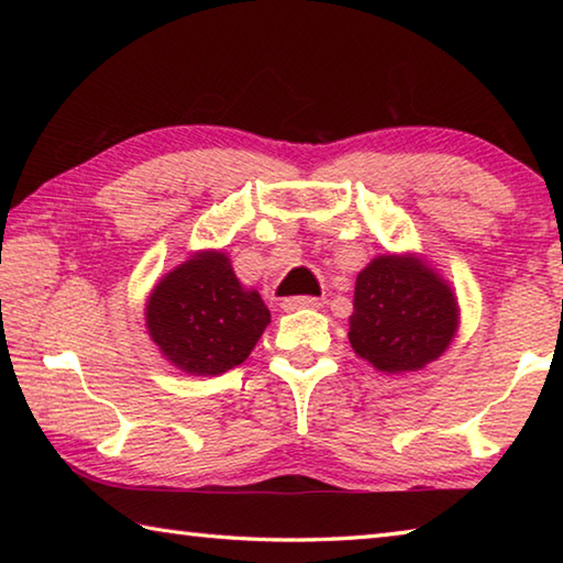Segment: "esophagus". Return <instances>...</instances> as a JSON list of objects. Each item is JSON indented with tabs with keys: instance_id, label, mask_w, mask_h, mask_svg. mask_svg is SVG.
<instances>
[{
	"instance_id": "obj_1",
	"label": "esophagus",
	"mask_w": 563,
	"mask_h": 563,
	"mask_svg": "<svg viewBox=\"0 0 563 563\" xmlns=\"http://www.w3.org/2000/svg\"><path fill=\"white\" fill-rule=\"evenodd\" d=\"M305 308H322V298H285L283 300L285 312H295Z\"/></svg>"
}]
</instances>
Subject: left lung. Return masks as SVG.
Returning <instances> with one entry per match:
<instances>
[{"mask_svg": "<svg viewBox=\"0 0 563 563\" xmlns=\"http://www.w3.org/2000/svg\"><path fill=\"white\" fill-rule=\"evenodd\" d=\"M460 305L440 273L417 255H377L357 273L350 345L379 373H415L450 347Z\"/></svg>", "mask_w": 563, "mask_h": 563, "instance_id": "1", "label": "left lung"}]
</instances>
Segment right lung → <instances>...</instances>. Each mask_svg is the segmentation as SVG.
<instances>
[{"label":"right lung","mask_w":563,"mask_h":563,"mask_svg":"<svg viewBox=\"0 0 563 563\" xmlns=\"http://www.w3.org/2000/svg\"><path fill=\"white\" fill-rule=\"evenodd\" d=\"M271 322L258 290H245L221 251H198L148 295L146 328L180 373L221 375L245 362Z\"/></svg>","instance_id":"right-lung-1"}]
</instances>
